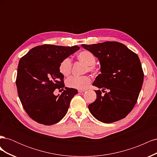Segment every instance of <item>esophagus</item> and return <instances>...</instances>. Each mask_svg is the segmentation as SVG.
Returning a JSON list of instances; mask_svg holds the SVG:
<instances>
[{"label":"esophagus","mask_w":157,"mask_h":157,"mask_svg":"<svg viewBox=\"0 0 157 157\" xmlns=\"http://www.w3.org/2000/svg\"><path fill=\"white\" fill-rule=\"evenodd\" d=\"M78 91L79 93H82V92L86 91V90H85V89H78Z\"/></svg>","instance_id":"obj_1"}]
</instances>
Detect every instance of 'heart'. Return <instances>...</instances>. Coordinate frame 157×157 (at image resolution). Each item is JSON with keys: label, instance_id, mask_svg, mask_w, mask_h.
Listing matches in <instances>:
<instances>
[{"label": "heart", "instance_id": "1", "mask_svg": "<svg viewBox=\"0 0 157 157\" xmlns=\"http://www.w3.org/2000/svg\"><path fill=\"white\" fill-rule=\"evenodd\" d=\"M77 58L84 65V72H94V65L96 64V59L94 55L87 50L80 52L77 55ZM72 69V61L69 58H65L61 61L59 65V71L61 75L63 76H68ZM91 82V78L88 76H71L66 80V85L69 88L83 89L86 88Z\"/></svg>", "mask_w": 157, "mask_h": 157}]
</instances>
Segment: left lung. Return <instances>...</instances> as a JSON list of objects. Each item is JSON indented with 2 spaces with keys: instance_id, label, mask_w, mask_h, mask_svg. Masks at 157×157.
I'll return each mask as SVG.
<instances>
[{
  "instance_id": "8db88e82",
  "label": "left lung",
  "mask_w": 157,
  "mask_h": 157,
  "mask_svg": "<svg viewBox=\"0 0 157 157\" xmlns=\"http://www.w3.org/2000/svg\"><path fill=\"white\" fill-rule=\"evenodd\" d=\"M82 46L97 57L101 65V73L92 85L102 90H95L97 98L88 105L90 112L104 123L125 118L134 107L144 82L138 56L115 41Z\"/></svg>"
}]
</instances>
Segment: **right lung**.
Masks as SVG:
<instances>
[{
  "label": "right lung",
  "instance_id": "1",
  "mask_svg": "<svg viewBox=\"0 0 157 157\" xmlns=\"http://www.w3.org/2000/svg\"><path fill=\"white\" fill-rule=\"evenodd\" d=\"M79 48L77 46L44 44L32 48L20 59L16 80L17 94L23 109L33 121L52 125L66 115L78 91L65 87L60 96L54 94L56 88L65 87L59 65Z\"/></svg>",
  "mask_w": 157,
  "mask_h": 157
}]
</instances>
